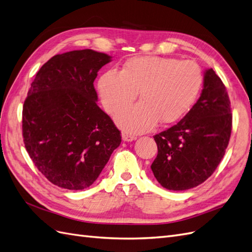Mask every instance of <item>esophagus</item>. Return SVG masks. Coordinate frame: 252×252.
<instances>
[{"label":"esophagus","mask_w":252,"mask_h":252,"mask_svg":"<svg viewBox=\"0 0 252 252\" xmlns=\"http://www.w3.org/2000/svg\"><path fill=\"white\" fill-rule=\"evenodd\" d=\"M122 140H123L124 142H132V141L136 140V136L124 132L123 134H122Z\"/></svg>","instance_id":"obj_1"}]
</instances>
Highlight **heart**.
Here are the masks:
<instances>
[{
  "label": "heart",
  "instance_id": "1",
  "mask_svg": "<svg viewBox=\"0 0 252 252\" xmlns=\"http://www.w3.org/2000/svg\"><path fill=\"white\" fill-rule=\"evenodd\" d=\"M201 85L200 67L191 61L149 56L129 59L121 72L106 71L97 82L102 104L110 114L130 106L139 94L141 102L117 117L119 126L130 133L147 131L158 121H179L191 107Z\"/></svg>",
  "mask_w": 252,
  "mask_h": 252
}]
</instances>
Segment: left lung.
<instances>
[{
	"label": "left lung",
	"mask_w": 252,
	"mask_h": 252,
	"mask_svg": "<svg viewBox=\"0 0 252 252\" xmlns=\"http://www.w3.org/2000/svg\"><path fill=\"white\" fill-rule=\"evenodd\" d=\"M232 114L226 87L215 70L204 73L202 94L178 124L156 134V179L174 191L196 187L215 172L229 143Z\"/></svg>",
	"instance_id": "obj_1"
}]
</instances>
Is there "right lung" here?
<instances>
[{"label":"right lung","mask_w":252,"mask_h":252,"mask_svg":"<svg viewBox=\"0 0 252 252\" xmlns=\"http://www.w3.org/2000/svg\"><path fill=\"white\" fill-rule=\"evenodd\" d=\"M111 57L91 49L57 55L37 71L23 106L26 150L52 184H94L121 144V131L98 107L94 82Z\"/></svg>","instance_id":"right-lung-1"}]
</instances>
